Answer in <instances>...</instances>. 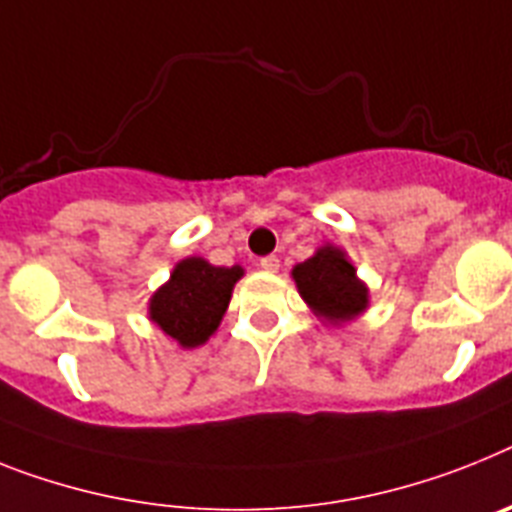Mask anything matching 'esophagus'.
<instances>
[{
	"label": "esophagus",
	"mask_w": 512,
	"mask_h": 512,
	"mask_svg": "<svg viewBox=\"0 0 512 512\" xmlns=\"http://www.w3.org/2000/svg\"><path fill=\"white\" fill-rule=\"evenodd\" d=\"M260 268H263L265 273H278V268H281V260H278L276 255H268L260 260Z\"/></svg>",
	"instance_id": "esophagus-1"
}]
</instances>
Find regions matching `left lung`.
I'll return each instance as SVG.
<instances>
[{"mask_svg": "<svg viewBox=\"0 0 512 512\" xmlns=\"http://www.w3.org/2000/svg\"><path fill=\"white\" fill-rule=\"evenodd\" d=\"M296 291L312 315L325 325L343 328L369 309V286L356 276L346 249L336 244H322L315 255L291 268Z\"/></svg>", "mask_w": 512, "mask_h": 512, "instance_id": "1", "label": "left lung"}]
</instances>
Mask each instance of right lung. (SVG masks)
<instances>
[{
	"label": "right lung",
	"instance_id": "add662e5",
	"mask_svg": "<svg viewBox=\"0 0 512 512\" xmlns=\"http://www.w3.org/2000/svg\"><path fill=\"white\" fill-rule=\"evenodd\" d=\"M242 276V265L221 268L205 257H184L148 299L150 322L176 346L197 349L218 330Z\"/></svg>",
	"mask_w": 512,
	"mask_h": 512
}]
</instances>
